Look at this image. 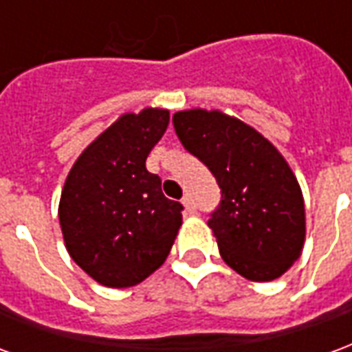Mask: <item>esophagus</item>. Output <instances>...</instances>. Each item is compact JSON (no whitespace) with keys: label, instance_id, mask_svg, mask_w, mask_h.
I'll return each instance as SVG.
<instances>
[{"label":"esophagus","instance_id":"1","mask_svg":"<svg viewBox=\"0 0 352 352\" xmlns=\"http://www.w3.org/2000/svg\"><path fill=\"white\" fill-rule=\"evenodd\" d=\"M183 206H184V209H186V211H188L190 214L196 213V204H194V199H192L190 196H184Z\"/></svg>","mask_w":352,"mask_h":352}]
</instances>
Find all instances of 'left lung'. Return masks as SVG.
<instances>
[{"mask_svg": "<svg viewBox=\"0 0 352 352\" xmlns=\"http://www.w3.org/2000/svg\"><path fill=\"white\" fill-rule=\"evenodd\" d=\"M173 126L221 186V206L207 224L222 260L245 279H279L305 241L303 194L285 156L252 126L217 109L179 111Z\"/></svg>", "mask_w": 352, "mask_h": 352, "instance_id": "left-lung-1", "label": "left lung"}]
</instances>
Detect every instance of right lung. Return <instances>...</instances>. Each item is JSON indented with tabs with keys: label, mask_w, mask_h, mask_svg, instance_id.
<instances>
[{
	"label": "right lung",
	"mask_w": 352,
	"mask_h": 352,
	"mask_svg": "<svg viewBox=\"0 0 352 352\" xmlns=\"http://www.w3.org/2000/svg\"><path fill=\"white\" fill-rule=\"evenodd\" d=\"M168 109L124 113L67 173L58 219L75 264L109 288L135 287L160 267L183 224L146 156L168 130Z\"/></svg>",
	"instance_id": "right-lung-1"
}]
</instances>
